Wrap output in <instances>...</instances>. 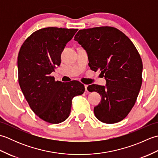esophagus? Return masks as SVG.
Segmentation results:
<instances>
[{
	"instance_id": "obj_1",
	"label": "esophagus",
	"mask_w": 158,
	"mask_h": 158,
	"mask_svg": "<svg viewBox=\"0 0 158 158\" xmlns=\"http://www.w3.org/2000/svg\"><path fill=\"white\" fill-rule=\"evenodd\" d=\"M85 94L89 93V91L88 90V85H85Z\"/></svg>"
}]
</instances>
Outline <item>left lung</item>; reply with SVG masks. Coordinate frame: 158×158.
Returning a JSON list of instances; mask_svg holds the SVG:
<instances>
[{"label":"left lung","mask_w":158,"mask_h":158,"mask_svg":"<svg viewBox=\"0 0 158 158\" xmlns=\"http://www.w3.org/2000/svg\"><path fill=\"white\" fill-rule=\"evenodd\" d=\"M74 39L88 53L91 70L106 79V85L88 87L102 97L94 108L96 117L105 123L120 122L135 105L142 84L143 62L136 48L124 33L109 26L80 30Z\"/></svg>","instance_id":"8db88e82"}]
</instances>
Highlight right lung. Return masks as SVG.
Wrapping results in <instances>:
<instances>
[{
	"label": "right lung",
	"mask_w": 158,
	"mask_h": 158,
	"mask_svg": "<svg viewBox=\"0 0 158 158\" xmlns=\"http://www.w3.org/2000/svg\"><path fill=\"white\" fill-rule=\"evenodd\" d=\"M77 29H40L23 42L18 57V81L32 111L41 119L59 123L68 118L74 97L83 94L81 83L55 81L50 74L60 65L61 53Z\"/></svg>",
	"instance_id": "1"
}]
</instances>
